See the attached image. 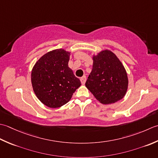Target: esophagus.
<instances>
[{"label": "esophagus", "mask_w": 158, "mask_h": 158, "mask_svg": "<svg viewBox=\"0 0 158 158\" xmlns=\"http://www.w3.org/2000/svg\"><path fill=\"white\" fill-rule=\"evenodd\" d=\"M86 78L85 76H84L83 77H82V78H80V81H81L82 85H85L86 82Z\"/></svg>", "instance_id": "34e87169"}]
</instances>
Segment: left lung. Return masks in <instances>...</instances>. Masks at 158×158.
Listing matches in <instances>:
<instances>
[{
    "mask_svg": "<svg viewBox=\"0 0 158 158\" xmlns=\"http://www.w3.org/2000/svg\"><path fill=\"white\" fill-rule=\"evenodd\" d=\"M93 69L85 85L103 104H110L123 98L128 86L127 72L123 64L110 50L93 56Z\"/></svg>",
    "mask_w": 158,
    "mask_h": 158,
    "instance_id": "left-lung-1",
    "label": "left lung"
}]
</instances>
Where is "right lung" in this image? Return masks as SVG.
<instances>
[{
  "label": "right lung",
  "mask_w": 158,
  "mask_h": 158,
  "mask_svg": "<svg viewBox=\"0 0 158 158\" xmlns=\"http://www.w3.org/2000/svg\"><path fill=\"white\" fill-rule=\"evenodd\" d=\"M70 52L64 49L48 52L35 64L31 72L33 91L41 103L49 108L65 105L81 85L68 66Z\"/></svg>",
  "instance_id": "right-lung-1"
}]
</instances>
